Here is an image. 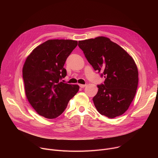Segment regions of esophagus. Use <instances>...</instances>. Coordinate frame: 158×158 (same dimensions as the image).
Here are the masks:
<instances>
[{"label":"esophagus","mask_w":158,"mask_h":158,"mask_svg":"<svg viewBox=\"0 0 158 158\" xmlns=\"http://www.w3.org/2000/svg\"><path fill=\"white\" fill-rule=\"evenodd\" d=\"M79 86H80L81 88H84V87L86 86V84H79Z\"/></svg>","instance_id":"esophagus-1"}]
</instances>
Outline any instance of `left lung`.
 Instances as JSON below:
<instances>
[{
	"instance_id": "obj_1",
	"label": "left lung",
	"mask_w": 158,
	"mask_h": 158,
	"mask_svg": "<svg viewBox=\"0 0 158 158\" xmlns=\"http://www.w3.org/2000/svg\"><path fill=\"white\" fill-rule=\"evenodd\" d=\"M78 46L94 69L102 72L104 84L93 100L101 115L114 118L128 109L138 85V67L132 57L109 38L79 40Z\"/></svg>"
}]
</instances>
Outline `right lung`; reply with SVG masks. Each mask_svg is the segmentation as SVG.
<instances>
[{"mask_svg": "<svg viewBox=\"0 0 158 158\" xmlns=\"http://www.w3.org/2000/svg\"><path fill=\"white\" fill-rule=\"evenodd\" d=\"M77 41L48 40L35 48L22 69L27 99L37 113L54 119L66 109L79 86L60 82L66 75L64 65Z\"/></svg>", "mask_w": 158, "mask_h": 158, "instance_id": "obj_1", "label": "right lung"}]
</instances>
